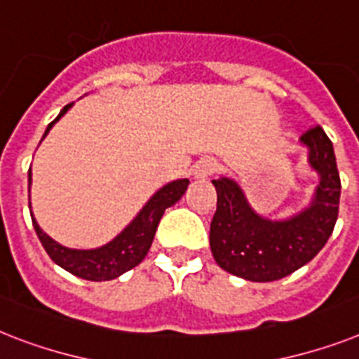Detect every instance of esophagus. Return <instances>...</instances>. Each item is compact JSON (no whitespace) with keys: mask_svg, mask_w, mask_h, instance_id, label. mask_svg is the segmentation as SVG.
I'll list each match as a JSON object with an SVG mask.
<instances>
[{"mask_svg":"<svg viewBox=\"0 0 359 359\" xmlns=\"http://www.w3.org/2000/svg\"><path fill=\"white\" fill-rule=\"evenodd\" d=\"M215 171H217V162L214 158H210V156L201 158L194 168L195 179H208L210 175H214Z\"/></svg>","mask_w":359,"mask_h":359,"instance_id":"1","label":"esophagus"}]
</instances>
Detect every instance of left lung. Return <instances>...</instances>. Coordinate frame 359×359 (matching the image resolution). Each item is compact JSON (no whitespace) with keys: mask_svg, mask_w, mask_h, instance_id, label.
<instances>
[{"mask_svg":"<svg viewBox=\"0 0 359 359\" xmlns=\"http://www.w3.org/2000/svg\"><path fill=\"white\" fill-rule=\"evenodd\" d=\"M301 144L319 184L310 206L287 219H269L255 212L236 180H212L217 210L210 225V249L230 275L250 282L280 280L313 260L332 236L341 195L334 145L319 125L302 134Z\"/></svg>","mask_w":359,"mask_h":359,"instance_id":"left-lung-1","label":"left lung"}]
</instances>
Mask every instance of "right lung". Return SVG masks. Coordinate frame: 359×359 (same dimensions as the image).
<instances>
[{
  "mask_svg": "<svg viewBox=\"0 0 359 359\" xmlns=\"http://www.w3.org/2000/svg\"><path fill=\"white\" fill-rule=\"evenodd\" d=\"M72 104L74 103L66 104L57 118L48 125V129L43 133V138L48 136V133L58 119L68 112ZM188 184V179H179L170 182V184H165L164 188H160L145 203L144 208L140 210L138 215L130 221L129 225L125 226L112 241H109L103 247H97V249H68V247L57 243L53 238H49L38 226L33 214H31V219H33V226L36 230L38 240L42 241L43 249H46V252H48L49 258L55 264L60 265L62 269H66L72 275L84 278V280H112V278H118L119 275H123V273L130 271L144 260L145 255L149 252L154 232H156V226H158L165 208L173 206L184 195ZM29 186H31V170H29ZM29 208H31V203H29Z\"/></svg>",
  "mask_w": 359,
  "mask_h": 359,
  "instance_id": "1",
  "label": "right lung"
}]
</instances>
